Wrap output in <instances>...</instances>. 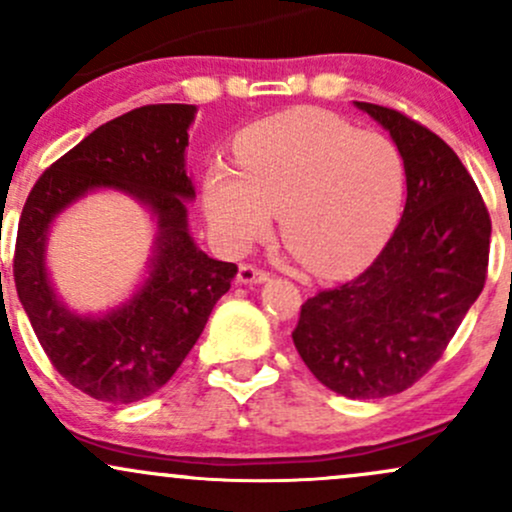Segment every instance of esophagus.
<instances>
[{
    "mask_svg": "<svg viewBox=\"0 0 512 512\" xmlns=\"http://www.w3.org/2000/svg\"><path fill=\"white\" fill-rule=\"evenodd\" d=\"M269 274L264 272V269L255 267V264H240L238 269V281L240 284H262V281H267Z\"/></svg>",
    "mask_w": 512,
    "mask_h": 512,
    "instance_id": "obj_1",
    "label": "esophagus"
}]
</instances>
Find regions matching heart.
<instances>
[{
	"mask_svg": "<svg viewBox=\"0 0 512 512\" xmlns=\"http://www.w3.org/2000/svg\"><path fill=\"white\" fill-rule=\"evenodd\" d=\"M240 170L216 163L204 182L214 233L245 250L279 211L286 248L310 272L342 276L390 236L404 195V158L380 132H358L322 110H293L245 129Z\"/></svg>",
	"mask_w": 512,
	"mask_h": 512,
	"instance_id": "1",
	"label": "heart"
}]
</instances>
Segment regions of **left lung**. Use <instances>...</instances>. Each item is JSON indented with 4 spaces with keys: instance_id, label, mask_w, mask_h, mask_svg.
<instances>
[{
    "instance_id": "8db88e82",
    "label": "left lung",
    "mask_w": 512,
    "mask_h": 512,
    "mask_svg": "<svg viewBox=\"0 0 512 512\" xmlns=\"http://www.w3.org/2000/svg\"><path fill=\"white\" fill-rule=\"evenodd\" d=\"M404 158L402 221L363 274L301 305L293 344L337 395L404 392L443 356L489 267L491 219L472 175L438 134L404 113L356 103Z\"/></svg>"
}]
</instances>
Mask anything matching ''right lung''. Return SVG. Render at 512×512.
<instances>
[{
    "mask_svg": "<svg viewBox=\"0 0 512 512\" xmlns=\"http://www.w3.org/2000/svg\"><path fill=\"white\" fill-rule=\"evenodd\" d=\"M197 108L158 103L105 122L40 175L23 204L14 281L40 346L57 373L101 402H137L173 378L238 267L211 260L187 228L195 185L185 168ZM98 186L127 191L157 216L150 276L120 309L72 314L49 284L44 243L57 213Z\"/></svg>",
    "mask_w": 512,
    "mask_h": 512,
    "instance_id": "obj_1",
    "label": "right lung"
}]
</instances>
